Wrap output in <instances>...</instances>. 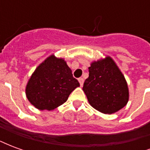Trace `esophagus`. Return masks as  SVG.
Listing matches in <instances>:
<instances>
[{
  "label": "esophagus",
  "mask_w": 150,
  "mask_h": 150,
  "mask_svg": "<svg viewBox=\"0 0 150 150\" xmlns=\"http://www.w3.org/2000/svg\"><path fill=\"white\" fill-rule=\"evenodd\" d=\"M79 83H80V86H83V82H84V79L83 78H79Z\"/></svg>",
  "instance_id": "34e87169"
}]
</instances>
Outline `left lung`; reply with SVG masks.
I'll use <instances>...</instances> for the list:
<instances>
[{"instance_id": "left-lung-1", "label": "left lung", "mask_w": 150, "mask_h": 150, "mask_svg": "<svg viewBox=\"0 0 150 150\" xmlns=\"http://www.w3.org/2000/svg\"><path fill=\"white\" fill-rule=\"evenodd\" d=\"M89 76L83 90L95 109L104 114L120 110L129 101V88L125 76L113 59H105L91 62Z\"/></svg>"}]
</instances>
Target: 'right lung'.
Instances as JSON below:
<instances>
[{
	"instance_id": "right-lung-1",
	"label": "right lung",
	"mask_w": 150,
	"mask_h": 150,
	"mask_svg": "<svg viewBox=\"0 0 150 150\" xmlns=\"http://www.w3.org/2000/svg\"><path fill=\"white\" fill-rule=\"evenodd\" d=\"M78 87L79 83L73 77L65 60L52 54L32 74L25 88V94L36 108L50 111L65 103Z\"/></svg>"
}]
</instances>
